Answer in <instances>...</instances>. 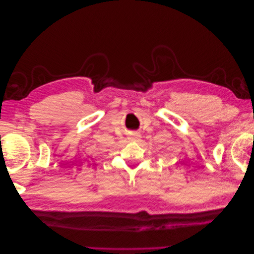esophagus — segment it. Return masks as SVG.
<instances>
[{"label": "esophagus", "instance_id": "1", "mask_svg": "<svg viewBox=\"0 0 254 254\" xmlns=\"http://www.w3.org/2000/svg\"><path fill=\"white\" fill-rule=\"evenodd\" d=\"M128 139L130 141H132V142H136V141H139L141 139V134L140 133H132L131 135L128 137Z\"/></svg>", "mask_w": 254, "mask_h": 254}]
</instances>
